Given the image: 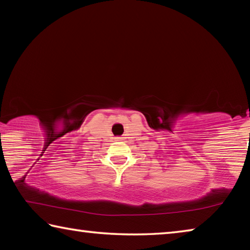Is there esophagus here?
<instances>
[{
    "label": "esophagus",
    "mask_w": 250,
    "mask_h": 250,
    "mask_svg": "<svg viewBox=\"0 0 250 250\" xmlns=\"http://www.w3.org/2000/svg\"><path fill=\"white\" fill-rule=\"evenodd\" d=\"M117 140H122V138H121V137H118Z\"/></svg>",
    "instance_id": "1"
}]
</instances>
